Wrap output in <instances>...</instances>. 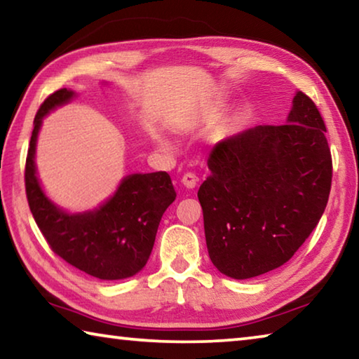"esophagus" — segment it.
Wrapping results in <instances>:
<instances>
[{
	"instance_id": "esophagus-1",
	"label": "esophagus",
	"mask_w": 359,
	"mask_h": 359,
	"mask_svg": "<svg viewBox=\"0 0 359 359\" xmlns=\"http://www.w3.org/2000/svg\"><path fill=\"white\" fill-rule=\"evenodd\" d=\"M196 184H198V177L193 172H187L184 177H182V185L188 188V190H193V188L196 187Z\"/></svg>"
}]
</instances>
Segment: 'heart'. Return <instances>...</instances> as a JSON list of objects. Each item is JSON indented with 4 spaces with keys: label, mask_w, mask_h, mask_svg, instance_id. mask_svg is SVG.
Masks as SVG:
<instances>
[{
    "label": "heart",
    "mask_w": 359,
    "mask_h": 359,
    "mask_svg": "<svg viewBox=\"0 0 359 359\" xmlns=\"http://www.w3.org/2000/svg\"><path fill=\"white\" fill-rule=\"evenodd\" d=\"M220 109H222V104L217 107V111H220ZM154 139H155V142H156L158 145H160V147H166V145H168V142H166V139H165V137H163V136H160V135H158V133H156V135H154Z\"/></svg>",
    "instance_id": "obj_1"
}]
</instances>
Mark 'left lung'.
<instances>
[{"mask_svg":"<svg viewBox=\"0 0 359 359\" xmlns=\"http://www.w3.org/2000/svg\"><path fill=\"white\" fill-rule=\"evenodd\" d=\"M317 106L296 92L285 125H258L215 144L199 187L210 261L236 280L297 252L323 215L332 163Z\"/></svg>","mask_w":359,"mask_h":359,"instance_id":"left-lung-1","label":"left lung"}]
</instances>
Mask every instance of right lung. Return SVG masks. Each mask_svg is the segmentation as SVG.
Listing matches in <instances>:
<instances>
[{"label": "right lung", "mask_w": 359, "mask_h": 359, "mask_svg": "<svg viewBox=\"0 0 359 359\" xmlns=\"http://www.w3.org/2000/svg\"><path fill=\"white\" fill-rule=\"evenodd\" d=\"M76 96L74 90H58L36 114L25 168L29 210L48 245L66 263L100 280H121L147 264L158 224L175 191L165 171L136 172L125 175L117 190L95 209L69 212L53 203L38 177L36 145L42 120Z\"/></svg>", "instance_id": "obj_1"}]
</instances>
